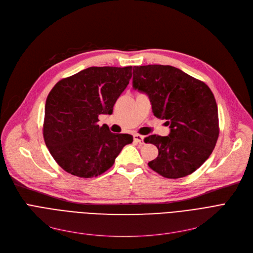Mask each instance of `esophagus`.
Masks as SVG:
<instances>
[{"instance_id":"obj_1","label":"esophagus","mask_w":253,"mask_h":253,"mask_svg":"<svg viewBox=\"0 0 253 253\" xmlns=\"http://www.w3.org/2000/svg\"><path fill=\"white\" fill-rule=\"evenodd\" d=\"M133 138H134V141H135V142L140 143V144L143 143L144 136H142V135H140V134H134V135H133Z\"/></svg>"}]
</instances>
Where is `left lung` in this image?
Listing matches in <instances>:
<instances>
[{
  "label": "left lung",
  "instance_id": "obj_1",
  "mask_svg": "<svg viewBox=\"0 0 253 253\" xmlns=\"http://www.w3.org/2000/svg\"><path fill=\"white\" fill-rule=\"evenodd\" d=\"M133 88L150 98L157 118L167 120L168 136L150 135L159 155L149 166L166 178L192 174L213 151L218 134V112L213 93L200 80L171 65L133 68Z\"/></svg>",
  "mask_w": 253,
  "mask_h": 253
}]
</instances>
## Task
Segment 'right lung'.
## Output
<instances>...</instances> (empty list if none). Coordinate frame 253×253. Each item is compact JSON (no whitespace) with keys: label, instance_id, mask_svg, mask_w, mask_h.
<instances>
[{"label":"right lung","instance_id":"1","mask_svg":"<svg viewBox=\"0 0 253 253\" xmlns=\"http://www.w3.org/2000/svg\"><path fill=\"white\" fill-rule=\"evenodd\" d=\"M132 77V66H91L60 80L45 104L43 136L56 163L69 173L96 177L114 163L130 134H115L99 126V115H112L114 104Z\"/></svg>","mask_w":253,"mask_h":253}]
</instances>
